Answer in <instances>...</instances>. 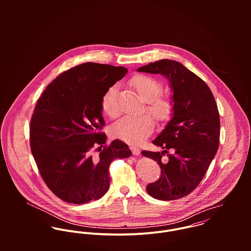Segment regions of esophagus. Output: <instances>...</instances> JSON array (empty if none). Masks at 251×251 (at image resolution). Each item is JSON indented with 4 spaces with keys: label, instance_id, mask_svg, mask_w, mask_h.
<instances>
[{
    "label": "esophagus",
    "instance_id": "obj_1",
    "mask_svg": "<svg viewBox=\"0 0 251 251\" xmlns=\"http://www.w3.org/2000/svg\"><path fill=\"white\" fill-rule=\"evenodd\" d=\"M130 150L132 151V153H133L134 155H140V153H141L140 149H138V148H136V147L131 146V147H130Z\"/></svg>",
    "mask_w": 251,
    "mask_h": 251
}]
</instances>
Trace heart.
<instances>
[{
  "label": "heart",
  "instance_id": "heart-1",
  "mask_svg": "<svg viewBox=\"0 0 251 251\" xmlns=\"http://www.w3.org/2000/svg\"><path fill=\"white\" fill-rule=\"evenodd\" d=\"M129 86L146 102V111L157 122L163 123L171 118L174 102L168 97L159 96L162 92V85L158 80L149 75L139 74L130 79ZM117 92V85L110 87L101 100L102 111L111 118L116 117L119 113L116 100ZM153 127L154 123L149 115L125 116L113 124L110 133L114 138L121 139L126 143L138 145L152 132Z\"/></svg>",
  "mask_w": 251,
  "mask_h": 251
}]
</instances>
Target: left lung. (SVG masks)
<instances>
[{"label":"left lung","instance_id":"1","mask_svg":"<svg viewBox=\"0 0 251 251\" xmlns=\"http://www.w3.org/2000/svg\"><path fill=\"white\" fill-rule=\"evenodd\" d=\"M137 72L159 73L170 83L173 117L152 141L164 150L142 154L157 161L161 169L160 179L147 185L148 193L158 200H177L198 186L215 157L220 128L217 105L208 85L179 62L164 59ZM169 149L173 153L162 163V155Z\"/></svg>","mask_w":251,"mask_h":251}]
</instances>
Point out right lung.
<instances>
[{
    "label": "right lung",
    "mask_w": 251,
    "mask_h": 251,
    "mask_svg": "<svg viewBox=\"0 0 251 251\" xmlns=\"http://www.w3.org/2000/svg\"><path fill=\"white\" fill-rule=\"evenodd\" d=\"M127 72L124 67L85 63L63 72L36 102L31 125V150L49 189L65 202L86 204L109 188V166L131 155L116 139L106 145L101 100ZM99 146L98 157L91 154ZM104 148H102V147Z\"/></svg>",
    "instance_id": "add662e5"
}]
</instances>
